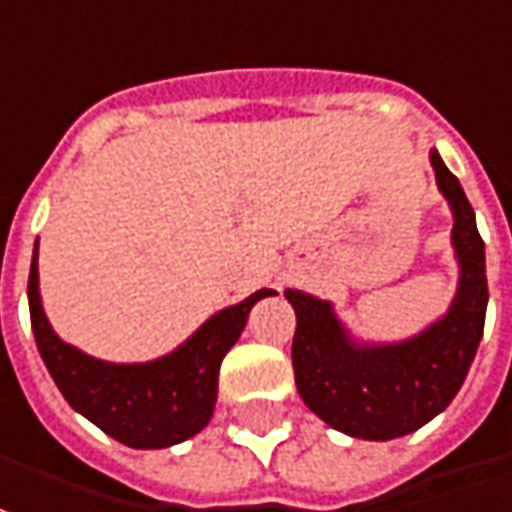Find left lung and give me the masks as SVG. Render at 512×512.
Wrapping results in <instances>:
<instances>
[{"label":"left lung","mask_w":512,"mask_h":512,"mask_svg":"<svg viewBox=\"0 0 512 512\" xmlns=\"http://www.w3.org/2000/svg\"><path fill=\"white\" fill-rule=\"evenodd\" d=\"M429 161L454 217L451 248L460 267L446 315L410 340L365 343L348 331L331 301L301 290L284 292L298 317L292 340L298 393L317 418L351 438L393 440L429 424L463 387L482 340L488 309L485 242L463 186L438 150L429 153Z\"/></svg>","instance_id":"obj_1"}]
</instances>
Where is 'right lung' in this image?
Listing matches in <instances>:
<instances>
[{
  "label": "right lung",
  "mask_w": 512,
  "mask_h": 512,
  "mask_svg": "<svg viewBox=\"0 0 512 512\" xmlns=\"http://www.w3.org/2000/svg\"><path fill=\"white\" fill-rule=\"evenodd\" d=\"M273 290L253 292L211 315L175 351L150 362H105L63 343L52 331L38 292V242L30 264V320L35 345L69 407L130 449H167L195 438L217 404L222 357L248 323L250 309Z\"/></svg>",
  "instance_id": "1"
}]
</instances>
